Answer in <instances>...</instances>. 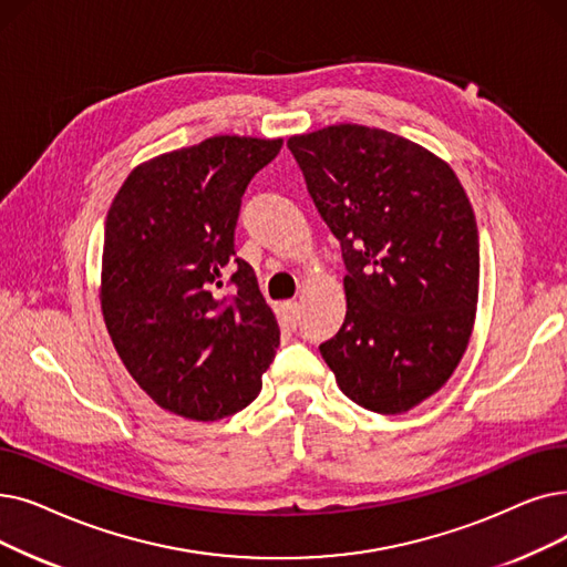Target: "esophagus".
<instances>
[{
	"mask_svg": "<svg viewBox=\"0 0 567 567\" xmlns=\"http://www.w3.org/2000/svg\"><path fill=\"white\" fill-rule=\"evenodd\" d=\"M285 315H287L289 327L297 329V324H299V303L297 301H287L285 303Z\"/></svg>",
	"mask_w": 567,
	"mask_h": 567,
	"instance_id": "1",
	"label": "esophagus"
}]
</instances>
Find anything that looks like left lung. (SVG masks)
<instances>
[{
    "instance_id": "1",
    "label": "left lung",
    "mask_w": 567,
    "mask_h": 567,
    "mask_svg": "<svg viewBox=\"0 0 567 567\" xmlns=\"http://www.w3.org/2000/svg\"><path fill=\"white\" fill-rule=\"evenodd\" d=\"M287 147L348 268L344 322L319 352L350 401L408 412L452 378L473 333V206L447 162L399 134L331 125Z\"/></svg>"
}]
</instances>
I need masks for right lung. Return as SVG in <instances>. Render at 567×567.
Segmentation results:
<instances>
[{"instance_id":"1","label":"right lung","mask_w":567,"mask_h":567,"mask_svg":"<svg viewBox=\"0 0 567 567\" xmlns=\"http://www.w3.org/2000/svg\"><path fill=\"white\" fill-rule=\"evenodd\" d=\"M282 138L213 136L138 164L106 215L102 312L115 350L159 408L217 422L248 408L280 329L236 257L240 199Z\"/></svg>"}]
</instances>
